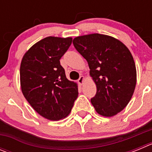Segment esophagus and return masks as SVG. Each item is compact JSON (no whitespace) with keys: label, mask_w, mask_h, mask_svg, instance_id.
I'll return each mask as SVG.
<instances>
[{"label":"esophagus","mask_w":152,"mask_h":152,"mask_svg":"<svg viewBox=\"0 0 152 152\" xmlns=\"http://www.w3.org/2000/svg\"><path fill=\"white\" fill-rule=\"evenodd\" d=\"M84 76H80V77H79L78 80H77V82H78L80 84H83V83H84Z\"/></svg>","instance_id":"34e87169"}]
</instances>
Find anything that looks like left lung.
I'll return each mask as SVG.
<instances>
[{
    "mask_svg": "<svg viewBox=\"0 0 152 152\" xmlns=\"http://www.w3.org/2000/svg\"><path fill=\"white\" fill-rule=\"evenodd\" d=\"M74 46L87 60L96 86L91 103L106 117L121 112L131 100L136 84V68L131 52L119 40L94 33L77 36Z\"/></svg>",
    "mask_w": 152,
    "mask_h": 152,
    "instance_id": "1",
    "label": "left lung"
}]
</instances>
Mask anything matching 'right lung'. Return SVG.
<instances>
[{
	"label": "right lung",
	"mask_w": 152,
	"mask_h": 152,
	"mask_svg": "<svg viewBox=\"0 0 152 152\" xmlns=\"http://www.w3.org/2000/svg\"><path fill=\"white\" fill-rule=\"evenodd\" d=\"M72 38L49 36L31 47L20 64L22 93L31 107L49 120L68 116L78 96L76 83L68 80L60 59Z\"/></svg>",
	"instance_id": "1"
}]
</instances>
